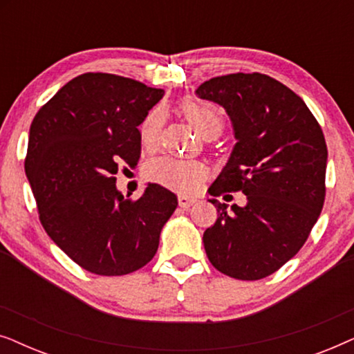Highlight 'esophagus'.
<instances>
[{"mask_svg":"<svg viewBox=\"0 0 354 354\" xmlns=\"http://www.w3.org/2000/svg\"><path fill=\"white\" fill-rule=\"evenodd\" d=\"M195 203H196L195 198H190V196H187V195L178 196V205H180L182 207H185V209H188V207L195 205Z\"/></svg>","mask_w":354,"mask_h":354,"instance_id":"esophagus-1","label":"esophagus"}]
</instances>
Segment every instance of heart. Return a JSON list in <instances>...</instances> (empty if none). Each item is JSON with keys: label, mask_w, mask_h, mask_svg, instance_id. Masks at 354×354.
Returning <instances> with one entry per match:
<instances>
[{"label": "heart", "mask_w": 354, "mask_h": 354, "mask_svg": "<svg viewBox=\"0 0 354 354\" xmlns=\"http://www.w3.org/2000/svg\"><path fill=\"white\" fill-rule=\"evenodd\" d=\"M182 114L203 138L217 137L224 129V115L214 104L185 100L180 104ZM162 125V111L154 109L140 125V138L143 147L154 148ZM148 176L162 185L177 192H193L205 177V167L200 162L162 156L153 159L148 166Z\"/></svg>", "instance_id": "obj_1"}]
</instances>
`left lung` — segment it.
<instances>
[{
  "instance_id": "left-lung-1",
  "label": "left lung",
  "mask_w": 354,
  "mask_h": 354,
  "mask_svg": "<svg viewBox=\"0 0 354 354\" xmlns=\"http://www.w3.org/2000/svg\"><path fill=\"white\" fill-rule=\"evenodd\" d=\"M196 95L225 109L236 140L209 193L246 195V205L230 211L209 200L217 221L203 235L206 254L229 277L264 279L298 253L322 211V129L297 93L258 72L214 77Z\"/></svg>"
}]
</instances>
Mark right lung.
<instances>
[{"label":"right lung","mask_w":354,"mask_h":354,"mask_svg":"<svg viewBox=\"0 0 354 354\" xmlns=\"http://www.w3.org/2000/svg\"><path fill=\"white\" fill-rule=\"evenodd\" d=\"M164 90L114 74L86 72L38 111L26 174L50 239L88 272L125 275L156 254L177 196L148 183L138 200L115 188L120 164L142 153L137 129Z\"/></svg>","instance_id":"right-lung-1"}]
</instances>
